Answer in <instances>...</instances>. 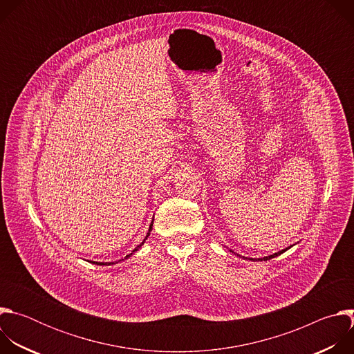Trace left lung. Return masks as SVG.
Here are the masks:
<instances>
[{
  "instance_id": "8db88e82",
  "label": "left lung",
  "mask_w": 354,
  "mask_h": 354,
  "mask_svg": "<svg viewBox=\"0 0 354 354\" xmlns=\"http://www.w3.org/2000/svg\"><path fill=\"white\" fill-rule=\"evenodd\" d=\"M292 245H290V246H287L286 249H281V250H279V252H276V254H273V255H269V257H265V258H246V257H242V255H239V254H235V252L232 250V249H230V252H232L234 255H236L238 258H242V259H245V261H254V262H262V261H269V259H272V258H276V257H279V255H281V254H284V252L287 250V249H290Z\"/></svg>"
}]
</instances>
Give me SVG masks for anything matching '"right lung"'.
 Returning a JSON list of instances; mask_svg holds the SVG:
<instances>
[{"label": "right lung", "mask_w": 354, "mask_h": 354, "mask_svg": "<svg viewBox=\"0 0 354 354\" xmlns=\"http://www.w3.org/2000/svg\"><path fill=\"white\" fill-rule=\"evenodd\" d=\"M153 224H154V218H153V221H151V224H149V228H148V232H147V235H145V238H144V241L140 243V245H137L136 248H134V250H131V254H129V255H126V258L124 259H129L130 257H133L136 252L144 245V242H145V239L149 236V232L153 231ZM124 259H120L119 262H122V261H124ZM119 262H91V263H95V265H99V266H111V265H116V263H119Z\"/></svg>", "instance_id": "obj_1"}]
</instances>
